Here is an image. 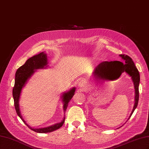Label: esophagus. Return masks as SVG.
I'll return each instance as SVG.
<instances>
[{
	"label": "esophagus",
	"instance_id": "34e87169",
	"mask_svg": "<svg viewBox=\"0 0 149 149\" xmlns=\"http://www.w3.org/2000/svg\"><path fill=\"white\" fill-rule=\"evenodd\" d=\"M78 86H79V87H83V86H84V83H83V81H81V82H79V83H78Z\"/></svg>",
	"mask_w": 149,
	"mask_h": 149
}]
</instances>
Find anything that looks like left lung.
Masks as SVG:
<instances>
[{"instance_id":"8db88e82","label":"left lung","mask_w":149,"mask_h":149,"mask_svg":"<svg viewBox=\"0 0 149 149\" xmlns=\"http://www.w3.org/2000/svg\"><path fill=\"white\" fill-rule=\"evenodd\" d=\"M119 56L123 60V63L119 61H103L97 66L93 74L94 76H96L101 79H115L119 78L122 73L125 72L131 77L135 88V103L133 110L130 116V117L134 110L136 109L139 102L140 74L131 58L128 55H124V54L119 55ZM111 76H114V77H111Z\"/></svg>"}]
</instances>
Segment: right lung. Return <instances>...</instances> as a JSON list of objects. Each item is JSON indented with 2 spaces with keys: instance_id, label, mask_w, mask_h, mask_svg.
<instances>
[{
  "instance_id": "add662e5",
  "label": "right lung",
  "mask_w": 149,
  "mask_h": 149,
  "mask_svg": "<svg viewBox=\"0 0 149 149\" xmlns=\"http://www.w3.org/2000/svg\"><path fill=\"white\" fill-rule=\"evenodd\" d=\"M48 64L47 62V56L45 53L43 52L39 53L38 55H35L32 57L30 58L29 59L26 61L25 64L20 66L19 68L16 71L15 78V84L13 88V101H14V106L16 110V112L17 115L19 116L22 121L28 126V127L33 131L38 133H47L51 132L54 130H57L60 128L63 124L65 123V118L60 123H57L54 125L48 126L47 127L44 128H38V129H32L27 124H26L25 121L22 118L21 116L20 108H19V99L22 89L23 88L25 84H26L27 80L31 77L32 74L35 73L36 70L40 68H43L45 66ZM75 88H73L70 89L69 91L67 93H64L63 94V110L64 112L66 111L68 102L71 100V99L73 97L75 92Z\"/></svg>"
}]
</instances>
